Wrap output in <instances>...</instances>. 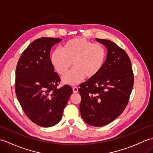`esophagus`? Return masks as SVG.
<instances>
[{"instance_id": "1", "label": "esophagus", "mask_w": 153, "mask_h": 153, "mask_svg": "<svg viewBox=\"0 0 153 153\" xmlns=\"http://www.w3.org/2000/svg\"><path fill=\"white\" fill-rule=\"evenodd\" d=\"M72 89H73V92L74 93H76L78 92V88H77V87H74L73 88H72Z\"/></svg>"}]
</instances>
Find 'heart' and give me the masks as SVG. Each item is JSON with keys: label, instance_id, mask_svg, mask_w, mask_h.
Masks as SVG:
<instances>
[{"label": "heart", "instance_id": "b5f03b06", "mask_svg": "<svg viewBox=\"0 0 153 153\" xmlns=\"http://www.w3.org/2000/svg\"><path fill=\"white\" fill-rule=\"evenodd\" d=\"M106 59V50L102 45L93 43L83 38L67 41L62 51L56 49L51 56V62L56 72L64 76L73 64L74 68L62 77L63 83L74 85L84 77L93 78L102 70Z\"/></svg>", "mask_w": 153, "mask_h": 153}]
</instances>
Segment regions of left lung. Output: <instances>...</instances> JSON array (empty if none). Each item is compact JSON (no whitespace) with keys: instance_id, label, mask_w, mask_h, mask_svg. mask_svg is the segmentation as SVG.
I'll use <instances>...</instances> for the list:
<instances>
[{"instance_id":"1","label":"left lung","mask_w":153,"mask_h":153,"mask_svg":"<svg viewBox=\"0 0 153 153\" xmlns=\"http://www.w3.org/2000/svg\"><path fill=\"white\" fill-rule=\"evenodd\" d=\"M96 41L107 48L106 62L100 72L79 85V111L88 124L101 127L121 114L129 102L134 77L131 60L124 50L114 42Z\"/></svg>"}]
</instances>
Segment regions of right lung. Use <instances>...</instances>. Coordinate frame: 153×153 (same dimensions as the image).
I'll use <instances>...</instances> for the list:
<instances>
[{
    "mask_svg": "<svg viewBox=\"0 0 153 153\" xmlns=\"http://www.w3.org/2000/svg\"><path fill=\"white\" fill-rule=\"evenodd\" d=\"M61 39L41 37L23 52L16 70L15 91L28 118L37 125L51 127L60 122L72 89H58L60 79L51 64L50 51Z\"/></svg>",
    "mask_w": 153,
    "mask_h": 153,
    "instance_id": "right-lung-1",
    "label": "right lung"
}]
</instances>
